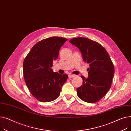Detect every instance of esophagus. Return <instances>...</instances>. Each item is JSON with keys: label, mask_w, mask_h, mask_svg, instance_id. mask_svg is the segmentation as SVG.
<instances>
[{"label": "esophagus", "mask_w": 131, "mask_h": 131, "mask_svg": "<svg viewBox=\"0 0 131 131\" xmlns=\"http://www.w3.org/2000/svg\"><path fill=\"white\" fill-rule=\"evenodd\" d=\"M75 77V75H73V74H68V77L69 78H73Z\"/></svg>", "instance_id": "34e87169"}]
</instances>
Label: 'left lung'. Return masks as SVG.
<instances>
[{
    "label": "left lung",
    "instance_id": "1",
    "mask_svg": "<svg viewBox=\"0 0 131 131\" xmlns=\"http://www.w3.org/2000/svg\"><path fill=\"white\" fill-rule=\"evenodd\" d=\"M69 42L80 50L83 61L90 66L88 77L81 76L83 83L77 89L78 96L87 103L98 102L111 88L114 74L109 54L101 44L88 38H73Z\"/></svg>",
    "mask_w": 131,
    "mask_h": 131
}]
</instances>
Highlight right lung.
<instances>
[{"instance_id":"obj_1","label":"right lung","mask_w":131,"mask_h":131,"mask_svg":"<svg viewBox=\"0 0 131 131\" xmlns=\"http://www.w3.org/2000/svg\"><path fill=\"white\" fill-rule=\"evenodd\" d=\"M68 40L53 36L36 43L23 62V74L31 94L38 101L47 103L57 99L68 79L66 74L54 72L53 61L58 59L60 48Z\"/></svg>"}]
</instances>
